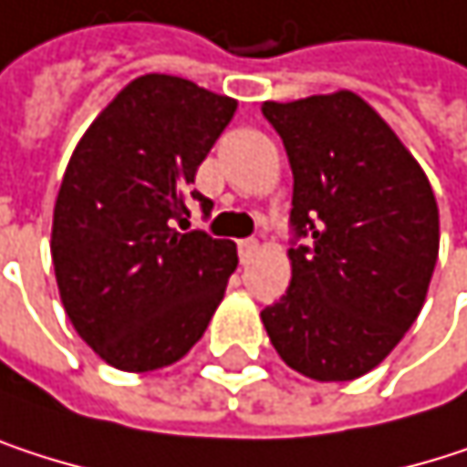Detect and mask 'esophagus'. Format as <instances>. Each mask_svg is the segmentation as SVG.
<instances>
[{
  "label": "esophagus",
  "mask_w": 467,
  "mask_h": 467,
  "mask_svg": "<svg viewBox=\"0 0 467 467\" xmlns=\"http://www.w3.org/2000/svg\"><path fill=\"white\" fill-rule=\"evenodd\" d=\"M236 250H239V261L247 264V261L258 253V242H255V239H239V242H236Z\"/></svg>",
  "instance_id": "obj_1"
}]
</instances>
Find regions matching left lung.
Listing matches in <instances>:
<instances>
[{
    "label": "left lung",
    "instance_id": "8db88e82",
    "mask_svg": "<svg viewBox=\"0 0 467 467\" xmlns=\"http://www.w3.org/2000/svg\"><path fill=\"white\" fill-rule=\"evenodd\" d=\"M294 171L291 285L261 313L280 358L321 383L378 367L410 329L438 261V203L397 132L348 89L264 103Z\"/></svg>",
    "mask_w": 467,
    "mask_h": 467
}]
</instances>
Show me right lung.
Returning <instances> with one entry per match:
<instances>
[{
	"instance_id": "1",
	"label": "right lung",
	"mask_w": 467,
	"mask_h": 467,
	"mask_svg": "<svg viewBox=\"0 0 467 467\" xmlns=\"http://www.w3.org/2000/svg\"><path fill=\"white\" fill-rule=\"evenodd\" d=\"M236 100L176 76L130 81L78 140L54 206L51 258L81 340L124 372L192 348L239 258L231 239L182 232L195 171Z\"/></svg>"
}]
</instances>
